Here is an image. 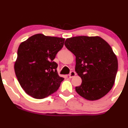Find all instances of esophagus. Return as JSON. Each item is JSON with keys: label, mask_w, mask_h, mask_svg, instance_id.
<instances>
[{"label": "esophagus", "mask_w": 128, "mask_h": 128, "mask_svg": "<svg viewBox=\"0 0 128 128\" xmlns=\"http://www.w3.org/2000/svg\"><path fill=\"white\" fill-rule=\"evenodd\" d=\"M76 73H75L74 72H73V71H72V72H70V73L68 74V76H69V78H73L74 76H76Z\"/></svg>", "instance_id": "34e87169"}]
</instances>
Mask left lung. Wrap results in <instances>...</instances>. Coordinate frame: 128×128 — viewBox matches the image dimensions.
Instances as JSON below:
<instances>
[{
  "instance_id": "1",
  "label": "left lung",
  "mask_w": 128,
  "mask_h": 128,
  "mask_svg": "<svg viewBox=\"0 0 128 128\" xmlns=\"http://www.w3.org/2000/svg\"><path fill=\"white\" fill-rule=\"evenodd\" d=\"M66 47L76 56L75 71L82 79L77 93L90 101L107 94L114 84L118 69L116 55L108 43L99 36L68 38Z\"/></svg>"
}]
</instances>
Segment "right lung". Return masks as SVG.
<instances>
[{
	"mask_svg": "<svg viewBox=\"0 0 128 128\" xmlns=\"http://www.w3.org/2000/svg\"><path fill=\"white\" fill-rule=\"evenodd\" d=\"M65 39L37 34L20 44L15 73L26 94L43 99L58 90L64 79L58 75L54 61Z\"/></svg>",
	"mask_w": 128,
	"mask_h": 128,
	"instance_id": "right-lung-1",
	"label": "right lung"
}]
</instances>
